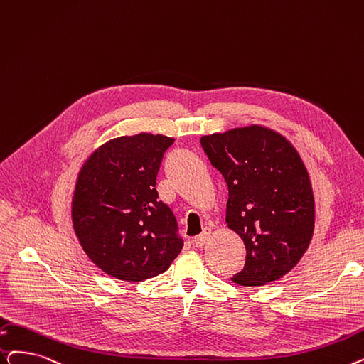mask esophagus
Masks as SVG:
<instances>
[{"instance_id":"34e87169","label":"esophagus","mask_w":364,"mask_h":364,"mask_svg":"<svg viewBox=\"0 0 364 364\" xmlns=\"http://www.w3.org/2000/svg\"><path fill=\"white\" fill-rule=\"evenodd\" d=\"M210 235H211V229H210V228H205L203 232H202L200 235H198L196 238L193 240V245H195L196 248L202 247L205 242H207V240L210 238Z\"/></svg>"}]
</instances>
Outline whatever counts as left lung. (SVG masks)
<instances>
[{"label":"left lung","instance_id":"obj_1","mask_svg":"<svg viewBox=\"0 0 364 364\" xmlns=\"http://www.w3.org/2000/svg\"><path fill=\"white\" fill-rule=\"evenodd\" d=\"M211 165L223 176L229 200L226 221L244 240L241 286L257 287L290 272L314 232V196L294 147L260 126L200 138Z\"/></svg>","mask_w":364,"mask_h":364}]
</instances>
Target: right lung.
<instances>
[{
	"label": "right lung",
	"instance_id": "obj_1",
	"mask_svg": "<svg viewBox=\"0 0 364 364\" xmlns=\"http://www.w3.org/2000/svg\"><path fill=\"white\" fill-rule=\"evenodd\" d=\"M173 139L138 134L108 141L83 165L73 223L89 259L105 274L143 281L165 272L184 245L177 218L156 191Z\"/></svg>",
	"mask_w": 364,
	"mask_h": 364
}]
</instances>
